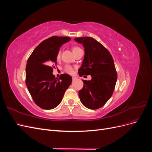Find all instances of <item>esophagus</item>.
Returning <instances> with one entry per match:
<instances>
[{
    "label": "esophagus",
    "mask_w": 152,
    "mask_h": 152,
    "mask_svg": "<svg viewBox=\"0 0 152 152\" xmlns=\"http://www.w3.org/2000/svg\"><path fill=\"white\" fill-rule=\"evenodd\" d=\"M77 77H72V80H77Z\"/></svg>",
    "instance_id": "34e87169"
}]
</instances>
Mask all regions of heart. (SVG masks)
Instances as JSON below:
<instances>
[{"label": "heart", "instance_id": "heart-1", "mask_svg": "<svg viewBox=\"0 0 152 152\" xmlns=\"http://www.w3.org/2000/svg\"><path fill=\"white\" fill-rule=\"evenodd\" d=\"M80 48H79V47H77V46H75L73 47L72 48V50H73V52L75 53L76 50L80 49ZM61 50L59 49L58 51H57V53H56V58L57 60H59L61 58ZM64 70H65V72H66L67 73H69V74H72V73H73V68L72 66L70 65H66L65 66V68H64Z\"/></svg>", "mask_w": 152, "mask_h": 152}]
</instances>
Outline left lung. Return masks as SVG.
<instances>
[{
    "mask_svg": "<svg viewBox=\"0 0 152 152\" xmlns=\"http://www.w3.org/2000/svg\"><path fill=\"white\" fill-rule=\"evenodd\" d=\"M82 44L85 56L79 69L80 77L91 75V80H82L84 87L79 91L81 103L87 108L102 107L111 98L115 87L117 73L113 59L108 49L90 37L75 38Z\"/></svg>",
    "mask_w": 152,
    "mask_h": 152,
    "instance_id": "obj_1",
    "label": "left lung"
}]
</instances>
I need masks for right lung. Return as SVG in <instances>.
Here are the masks:
<instances>
[{"label": "right lung", "instance_id": "obj_1", "mask_svg": "<svg viewBox=\"0 0 152 152\" xmlns=\"http://www.w3.org/2000/svg\"><path fill=\"white\" fill-rule=\"evenodd\" d=\"M70 39L57 36L45 39L34 50L27 61L25 83L34 102L41 108L56 107L72 83V77L66 73L58 79L53 74L57 51Z\"/></svg>", "mask_w": 152, "mask_h": 152}]
</instances>
